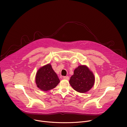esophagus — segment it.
I'll use <instances>...</instances> for the list:
<instances>
[{
  "mask_svg": "<svg viewBox=\"0 0 127 127\" xmlns=\"http://www.w3.org/2000/svg\"><path fill=\"white\" fill-rule=\"evenodd\" d=\"M63 79H65V80H69V77H68V76H64V77H63Z\"/></svg>",
  "mask_w": 127,
  "mask_h": 127,
  "instance_id": "34e87169",
  "label": "esophagus"
}]
</instances>
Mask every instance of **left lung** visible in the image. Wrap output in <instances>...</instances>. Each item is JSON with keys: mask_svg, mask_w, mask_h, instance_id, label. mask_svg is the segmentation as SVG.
Returning a JSON list of instances; mask_svg holds the SVG:
<instances>
[{"mask_svg": "<svg viewBox=\"0 0 127 127\" xmlns=\"http://www.w3.org/2000/svg\"><path fill=\"white\" fill-rule=\"evenodd\" d=\"M95 78L93 72L87 66H78L69 80L71 87L79 93H84L89 91L94 86Z\"/></svg>", "mask_w": 127, "mask_h": 127, "instance_id": "8db88e82", "label": "left lung"}]
</instances>
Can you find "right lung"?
Wrapping results in <instances>:
<instances>
[{
  "label": "right lung",
  "instance_id": "1",
  "mask_svg": "<svg viewBox=\"0 0 127 127\" xmlns=\"http://www.w3.org/2000/svg\"><path fill=\"white\" fill-rule=\"evenodd\" d=\"M60 80L50 63L40 67L36 74L35 83L43 91H47L56 87Z\"/></svg>",
  "mask_w": 127,
  "mask_h": 127
}]
</instances>
